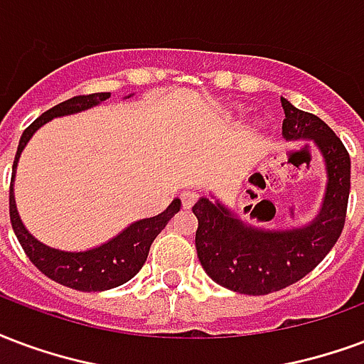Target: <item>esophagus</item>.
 I'll return each mask as SVG.
<instances>
[{"label": "esophagus", "mask_w": 364, "mask_h": 364, "mask_svg": "<svg viewBox=\"0 0 364 364\" xmlns=\"http://www.w3.org/2000/svg\"><path fill=\"white\" fill-rule=\"evenodd\" d=\"M196 200V195L195 193H183L181 195V204H183V208L185 210H189L193 204H195Z\"/></svg>", "instance_id": "obj_1"}]
</instances>
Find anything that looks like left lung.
Segmentation results:
<instances>
[{
    "mask_svg": "<svg viewBox=\"0 0 364 364\" xmlns=\"http://www.w3.org/2000/svg\"><path fill=\"white\" fill-rule=\"evenodd\" d=\"M285 141H312L326 164V193L311 222L289 230H268L233 214L220 200L200 196L193 206L198 220L195 245L204 272L225 289L268 295L295 284L332 250L346 225L351 189V160L343 142L316 115L282 98Z\"/></svg>",
    "mask_w": 364,
    "mask_h": 364,
    "instance_id": "left-lung-1",
    "label": "left lung"
}]
</instances>
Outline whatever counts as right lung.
I'll return each mask as SVG.
<instances>
[{"mask_svg":"<svg viewBox=\"0 0 364 364\" xmlns=\"http://www.w3.org/2000/svg\"><path fill=\"white\" fill-rule=\"evenodd\" d=\"M112 96L109 92L86 94V96H75L71 100H65L52 109H48L40 115L32 125L24 129L23 136L18 141L17 154L13 161V175H11L9 187V216L13 231L17 235L18 243L31 258V262L38 268L44 276H48L53 282L77 289V291H106L114 289L117 285L127 284L129 279L134 278L146 262L150 245L154 243L171 218L181 208V200L175 198L168 208L154 218H144L139 222L131 223L129 228L121 231L119 235L109 239L107 243L94 247L90 250H80V252H69V250L52 249L48 245L40 243L38 239L28 233L24 228L21 218H18L17 204H15V193H13V183H15V173H17V164L21 158V152L31 141L32 134L36 133L44 123L52 121L53 117H63V115L79 114L85 109L98 106L104 100Z\"/></svg>","mask_w":364,"mask_h":364,"instance_id":"obj_1","label":"right lung"}]
</instances>
